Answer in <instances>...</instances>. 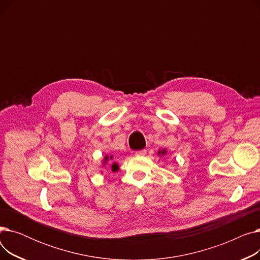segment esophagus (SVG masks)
Here are the masks:
<instances>
[{"label":"esophagus","mask_w":260,"mask_h":260,"mask_svg":"<svg viewBox=\"0 0 260 260\" xmlns=\"http://www.w3.org/2000/svg\"><path fill=\"white\" fill-rule=\"evenodd\" d=\"M146 154V149H141V151H137L135 152L136 156H144Z\"/></svg>","instance_id":"34e87169"}]
</instances>
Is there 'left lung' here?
Wrapping results in <instances>:
<instances>
[{"mask_svg":"<svg viewBox=\"0 0 260 260\" xmlns=\"http://www.w3.org/2000/svg\"><path fill=\"white\" fill-rule=\"evenodd\" d=\"M166 154H167V149H160L158 152V155H161V156H165Z\"/></svg>","mask_w":260,"mask_h":260,"instance_id":"8db88e82","label":"left lung"}]
</instances>
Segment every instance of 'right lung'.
I'll list each match as a JSON object with an SVG mask.
<instances>
[{"label":"right lung","mask_w":260,"mask_h":260,"mask_svg":"<svg viewBox=\"0 0 260 260\" xmlns=\"http://www.w3.org/2000/svg\"><path fill=\"white\" fill-rule=\"evenodd\" d=\"M113 159V156H105L104 157V160H103V166H105L106 165V163L108 162V160H112ZM119 170V167H118V165H117V163L116 162H114L113 163V165H112V171L113 172H116V171H118Z\"/></svg>","instance_id":"1"}]
</instances>
